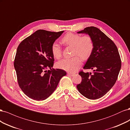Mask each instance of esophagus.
I'll list each match as a JSON object with an SVG mask.
<instances>
[{
  "mask_svg": "<svg viewBox=\"0 0 130 130\" xmlns=\"http://www.w3.org/2000/svg\"><path fill=\"white\" fill-rule=\"evenodd\" d=\"M68 74L69 75L71 76H73L75 75V74L73 73H68Z\"/></svg>",
  "mask_w": 130,
  "mask_h": 130,
  "instance_id": "34e87169",
  "label": "esophagus"
}]
</instances>
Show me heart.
<instances>
[{
    "label": "heart",
    "instance_id": "obj_1",
    "mask_svg": "<svg viewBox=\"0 0 130 130\" xmlns=\"http://www.w3.org/2000/svg\"><path fill=\"white\" fill-rule=\"evenodd\" d=\"M62 42L67 45L73 46L72 55L69 58H64L57 63V67L68 72H74L80 68L82 59L87 60L93 52L94 43L92 37L88 35L81 36L80 35L68 32L62 39ZM53 56L57 59L62 56L61 46L57 43L54 42L51 48Z\"/></svg>",
    "mask_w": 130,
    "mask_h": 130
}]
</instances>
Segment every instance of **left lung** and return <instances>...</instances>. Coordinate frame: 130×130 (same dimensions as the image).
I'll list each match as a JSON object with an SVG mask.
<instances>
[{
    "instance_id": "8db88e82",
    "label": "left lung",
    "mask_w": 130,
    "mask_h": 130,
    "mask_svg": "<svg viewBox=\"0 0 130 130\" xmlns=\"http://www.w3.org/2000/svg\"><path fill=\"white\" fill-rule=\"evenodd\" d=\"M77 33L88 34L93 41V51L84 69H94V72L80 71L82 81L76 87L88 99H99L112 88L118 78L121 66L118 50L115 43L96 27H86Z\"/></svg>"
}]
</instances>
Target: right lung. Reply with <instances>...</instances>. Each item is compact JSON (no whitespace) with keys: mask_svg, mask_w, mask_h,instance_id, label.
<instances>
[{"mask_svg":"<svg viewBox=\"0 0 130 130\" xmlns=\"http://www.w3.org/2000/svg\"><path fill=\"white\" fill-rule=\"evenodd\" d=\"M63 32L38 30L18 46L14 61L18 83L30 99L37 101L47 99L67 74L63 70L52 68L54 58L51 48Z\"/></svg>","mask_w":130,"mask_h":130,"instance_id":"obj_1","label":"right lung"}]
</instances>
